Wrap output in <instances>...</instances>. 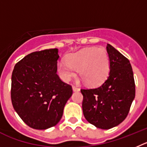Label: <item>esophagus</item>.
Wrapping results in <instances>:
<instances>
[{
    "label": "esophagus",
    "mask_w": 147,
    "mask_h": 147,
    "mask_svg": "<svg viewBox=\"0 0 147 147\" xmlns=\"http://www.w3.org/2000/svg\"><path fill=\"white\" fill-rule=\"evenodd\" d=\"M72 89H73L74 92H79V91H80V88H79L78 87L75 86H72Z\"/></svg>",
    "instance_id": "obj_1"
}]
</instances>
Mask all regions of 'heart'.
<instances>
[{
  "mask_svg": "<svg viewBox=\"0 0 147 147\" xmlns=\"http://www.w3.org/2000/svg\"><path fill=\"white\" fill-rule=\"evenodd\" d=\"M58 71L64 81L75 78L77 72L83 81L89 86H98L108 78L110 59L106 50L102 47L84 48L68 55L66 61L58 64Z\"/></svg>",
  "mask_w": 147,
  "mask_h": 147,
  "instance_id": "1",
  "label": "heart"
}]
</instances>
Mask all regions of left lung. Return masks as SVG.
<instances>
[{"label": "left lung", "instance_id": "1", "mask_svg": "<svg viewBox=\"0 0 147 147\" xmlns=\"http://www.w3.org/2000/svg\"><path fill=\"white\" fill-rule=\"evenodd\" d=\"M108 78L97 88H82V108L86 119L100 129L117 126L126 119L136 94V85L129 61L111 45Z\"/></svg>", "mask_w": 147, "mask_h": 147}]
</instances>
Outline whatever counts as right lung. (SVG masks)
<instances>
[{
	"label": "right lung",
	"instance_id": "1",
	"mask_svg": "<svg viewBox=\"0 0 147 147\" xmlns=\"http://www.w3.org/2000/svg\"><path fill=\"white\" fill-rule=\"evenodd\" d=\"M58 49L36 51L14 66L11 99L14 109L28 126L45 129L56 125L72 94V86L57 75Z\"/></svg>",
	"mask_w": 147,
	"mask_h": 147
}]
</instances>
